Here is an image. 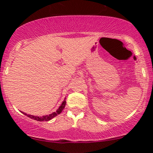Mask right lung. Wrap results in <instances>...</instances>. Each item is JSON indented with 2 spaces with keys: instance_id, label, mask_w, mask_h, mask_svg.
<instances>
[{
  "instance_id": "right-lung-1",
  "label": "right lung",
  "mask_w": 153,
  "mask_h": 153,
  "mask_svg": "<svg viewBox=\"0 0 153 153\" xmlns=\"http://www.w3.org/2000/svg\"><path fill=\"white\" fill-rule=\"evenodd\" d=\"M65 99H66V98H65V99L63 101V102L61 103V106L59 107L58 109L56 110L55 112H53V113H52L51 114H49V115H46L45 116L44 115V116H42V117H38V116H34V115H28V114L22 112V111H21V112H22L23 114H24L25 115L27 116L28 117H30L31 119H33V120H36V121H49V120H52V119L54 118L55 117H56V115H58L59 114H60L62 112V111L64 109L65 107V104H66Z\"/></svg>"
}]
</instances>
